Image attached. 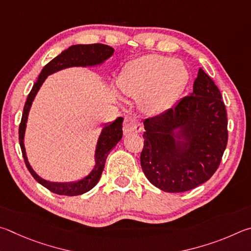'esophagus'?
I'll list each match as a JSON object with an SVG mask.
<instances>
[{
    "label": "esophagus",
    "instance_id": "34e87169",
    "mask_svg": "<svg viewBox=\"0 0 251 251\" xmlns=\"http://www.w3.org/2000/svg\"><path fill=\"white\" fill-rule=\"evenodd\" d=\"M141 129L142 126L140 125L137 118H134L133 116H126L125 118V122H123V133L126 135L138 133L141 131Z\"/></svg>",
    "mask_w": 251,
    "mask_h": 251
}]
</instances>
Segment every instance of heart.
Listing matches in <instances>:
<instances>
[{"instance_id":"obj_1","label":"heart","mask_w":251,"mask_h":251,"mask_svg":"<svg viewBox=\"0 0 251 251\" xmlns=\"http://www.w3.org/2000/svg\"><path fill=\"white\" fill-rule=\"evenodd\" d=\"M187 80L181 61L163 56H143L126 66L119 78L126 95L143 98L149 111L159 113L171 107Z\"/></svg>"}]
</instances>
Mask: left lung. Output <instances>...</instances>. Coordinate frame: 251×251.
<instances>
[{
	"instance_id": "obj_1",
	"label": "left lung",
	"mask_w": 251,
	"mask_h": 251,
	"mask_svg": "<svg viewBox=\"0 0 251 251\" xmlns=\"http://www.w3.org/2000/svg\"><path fill=\"white\" fill-rule=\"evenodd\" d=\"M222 94L203 69L193 92L173 108L146 119L143 173L168 193L193 190L216 172L227 146V112Z\"/></svg>"
}]
</instances>
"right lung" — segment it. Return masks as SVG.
<instances>
[{"label":"right lung","instance_id":"right-lung-1","mask_svg":"<svg viewBox=\"0 0 251 251\" xmlns=\"http://www.w3.org/2000/svg\"><path fill=\"white\" fill-rule=\"evenodd\" d=\"M114 50L112 47L103 44H89V45H73L67 50L61 51L60 54L51 59L45 67L43 68L42 73L39 74L38 79L30 90L29 95L24 105V111L22 114V120L20 123L19 129V139L20 146L23 157L26 164V168L28 169L29 173L36 181L42 184L47 190L55 193L58 195H67V196H76L81 195L83 193L90 191L92 187L96 186V184L99 182L101 174L104 168L105 160L110 153V151L117 146L118 142L122 138V122L123 118L119 117L113 122L105 123L104 126L101 130L99 135L98 142H97L95 161L96 164L91 172L87 176L76 182H50L46 179L38 176L36 172L32 169L29 162L26 156L25 146H24V135L26 129V122H27L28 112L32 107L35 96L37 95L39 88L42 87L43 82L45 81L48 75H51L58 70L69 68V67H92V66H98L103 64L105 60L112 56Z\"/></svg>","mask_w":251,"mask_h":251}]
</instances>
